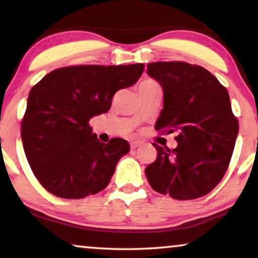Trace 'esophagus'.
I'll use <instances>...</instances> for the list:
<instances>
[{"label": "esophagus", "mask_w": 258, "mask_h": 258, "mask_svg": "<svg viewBox=\"0 0 258 258\" xmlns=\"http://www.w3.org/2000/svg\"><path fill=\"white\" fill-rule=\"evenodd\" d=\"M139 146H141L140 141H132L131 142V149H136Z\"/></svg>", "instance_id": "esophagus-1"}]
</instances>
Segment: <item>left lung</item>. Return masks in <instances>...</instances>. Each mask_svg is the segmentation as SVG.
Listing matches in <instances>:
<instances>
[{"label":"left lung","mask_w":258,"mask_h":258,"mask_svg":"<svg viewBox=\"0 0 258 258\" xmlns=\"http://www.w3.org/2000/svg\"><path fill=\"white\" fill-rule=\"evenodd\" d=\"M147 73L164 92L155 128L178 134L174 149L153 144L157 158L146 167L147 179L175 200L207 195L226 172L239 132L227 89L204 68L186 62L149 63Z\"/></svg>","instance_id":"left-lung-1"}]
</instances>
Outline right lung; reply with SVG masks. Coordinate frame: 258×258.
<instances>
[{"label": "right lung", "mask_w": 258, "mask_h": 258, "mask_svg": "<svg viewBox=\"0 0 258 258\" xmlns=\"http://www.w3.org/2000/svg\"><path fill=\"white\" fill-rule=\"evenodd\" d=\"M142 63L75 65L56 69L31 89L22 120L24 151L32 171L49 193L83 199L104 189L128 142L103 144L89 120L108 112L114 93L137 83Z\"/></svg>", "instance_id": "add662e5"}]
</instances>
